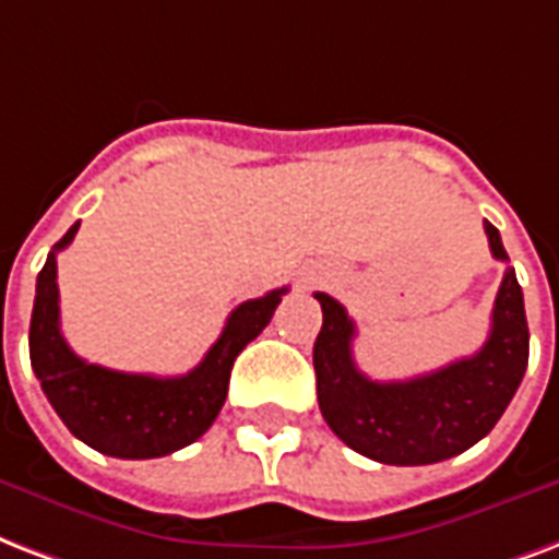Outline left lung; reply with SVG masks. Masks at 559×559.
Listing matches in <instances>:
<instances>
[{"label":"left lung","instance_id":"8db88e82","mask_svg":"<svg viewBox=\"0 0 559 559\" xmlns=\"http://www.w3.org/2000/svg\"><path fill=\"white\" fill-rule=\"evenodd\" d=\"M496 261H507L501 234L484 223ZM322 331L313 343L319 411L328 428L348 449L390 466H428L484 440L527 369L525 298L516 272L507 266L498 287L487 343L472 357L411 381H372L355 366L352 340L357 328L346 308L328 293Z\"/></svg>","mask_w":559,"mask_h":559}]
</instances>
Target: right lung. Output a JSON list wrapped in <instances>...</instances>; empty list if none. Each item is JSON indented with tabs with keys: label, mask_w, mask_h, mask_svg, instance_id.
Instances as JSON below:
<instances>
[{
	"label": "right lung",
	"mask_w": 559,
	"mask_h": 559,
	"mask_svg": "<svg viewBox=\"0 0 559 559\" xmlns=\"http://www.w3.org/2000/svg\"><path fill=\"white\" fill-rule=\"evenodd\" d=\"M79 223L55 242L37 275L28 355L43 393L61 421L91 449L122 460L164 457L195 442L219 416L231 366L281 305L287 287L249 298L231 310L219 340L202 364L178 378L128 374L81 360L61 334L58 251L67 249Z\"/></svg>",
	"instance_id": "add662e5"
}]
</instances>
